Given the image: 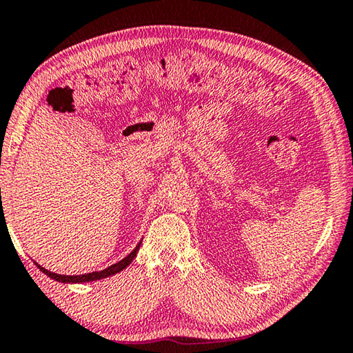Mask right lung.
<instances>
[{
  "instance_id": "add662e5",
  "label": "right lung",
  "mask_w": 353,
  "mask_h": 353,
  "mask_svg": "<svg viewBox=\"0 0 353 353\" xmlns=\"http://www.w3.org/2000/svg\"><path fill=\"white\" fill-rule=\"evenodd\" d=\"M140 244L141 243H139V246H137L132 252H130L126 259H123L121 261H118V263H115V265H112V266H109V268H105V270H103V271H98V272H88V274H82V276H62V274H56V272H51V271H48V270H45V268H41L40 265H37L39 266V270L40 271H43L48 277H51V279H54V280H57V282H62V283H79V282H92V280H99V279H104V277H109V276H113V274H117V272H119V271H123L124 268L126 266H129L130 265V261H132L134 259H135V255H137V252H139V249H140Z\"/></svg>"
}]
</instances>
